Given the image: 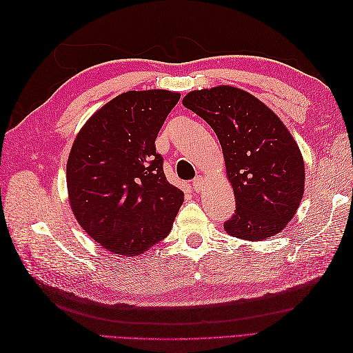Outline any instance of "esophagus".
Wrapping results in <instances>:
<instances>
[{
    "mask_svg": "<svg viewBox=\"0 0 353 353\" xmlns=\"http://www.w3.org/2000/svg\"><path fill=\"white\" fill-rule=\"evenodd\" d=\"M203 185H205V181H203L201 176H196L193 179V183H191V187H193V190L196 191V193H199V191H201Z\"/></svg>",
    "mask_w": 353,
    "mask_h": 353,
    "instance_id": "obj_1",
    "label": "esophagus"
}]
</instances>
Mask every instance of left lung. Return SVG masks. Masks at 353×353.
Instances as JSON below:
<instances>
[{"mask_svg": "<svg viewBox=\"0 0 353 353\" xmlns=\"http://www.w3.org/2000/svg\"><path fill=\"white\" fill-rule=\"evenodd\" d=\"M183 104L215 131L236 197L223 222L232 237L263 240L279 234L301 205L305 165L284 123L252 94L234 87L188 92Z\"/></svg>", "mask_w": 353, "mask_h": 353, "instance_id": "obj_1", "label": "left lung"}]
</instances>
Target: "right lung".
Segmentation results:
<instances>
[{
    "label": "right lung",
    "mask_w": 353,
    "mask_h": 353,
    "mask_svg": "<svg viewBox=\"0 0 353 353\" xmlns=\"http://www.w3.org/2000/svg\"><path fill=\"white\" fill-rule=\"evenodd\" d=\"M178 92L128 91L95 112L74 140L66 178L70 208L91 239L137 256L163 240L184 201L168 183L156 138Z\"/></svg>",
    "instance_id": "add662e5"
}]
</instances>
